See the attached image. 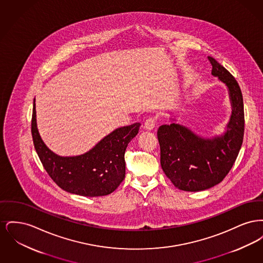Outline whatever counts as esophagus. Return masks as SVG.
Instances as JSON below:
<instances>
[{
  "label": "esophagus",
  "instance_id": "1",
  "mask_svg": "<svg viewBox=\"0 0 263 263\" xmlns=\"http://www.w3.org/2000/svg\"><path fill=\"white\" fill-rule=\"evenodd\" d=\"M156 122H157V118L156 117H149L145 123H144V129L146 130H153L156 126Z\"/></svg>",
  "mask_w": 263,
  "mask_h": 263
}]
</instances>
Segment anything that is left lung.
I'll return each instance as SVG.
<instances>
[{
    "label": "left lung",
    "instance_id": "obj_1",
    "mask_svg": "<svg viewBox=\"0 0 263 263\" xmlns=\"http://www.w3.org/2000/svg\"><path fill=\"white\" fill-rule=\"evenodd\" d=\"M212 74L228 88L232 114L226 131L212 138H203L186 126L175 122L160 126L158 140L163 173L175 187L184 191H201L220 183L231 171L240 150L245 132V113L241 90L236 79L217 62Z\"/></svg>",
    "mask_w": 263,
    "mask_h": 263
}]
</instances>
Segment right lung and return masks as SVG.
<instances>
[{"mask_svg":"<svg viewBox=\"0 0 263 263\" xmlns=\"http://www.w3.org/2000/svg\"><path fill=\"white\" fill-rule=\"evenodd\" d=\"M140 125L134 123L117 128L87 153L62 157L53 153L40 137L33 100L31 133L38 157L59 187L81 196H104L119 186L125 177L126 148L137 135Z\"/></svg>","mask_w":263,"mask_h":263,"instance_id":"obj_1","label":"right lung"}]
</instances>
